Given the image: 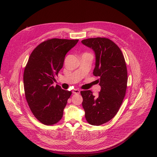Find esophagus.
<instances>
[{"label": "esophagus", "instance_id": "esophagus-1", "mask_svg": "<svg viewBox=\"0 0 157 157\" xmlns=\"http://www.w3.org/2000/svg\"><path fill=\"white\" fill-rule=\"evenodd\" d=\"M72 92H73V93H74V94H79V93H80V90H78V89H74V90H73Z\"/></svg>", "mask_w": 157, "mask_h": 157}]
</instances>
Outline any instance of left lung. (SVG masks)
I'll return each mask as SVG.
<instances>
[{
    "mask_svg": "<svg viewBox=\"0 0 157 157\" xmlns=\"http://www.w3.org/2000/svg\"><path fill=\"white\" fill-rule=\"evenodd\" d=\"M82 43L95 53V67L93 74L100 77L101 86L97 97L93 95L90 90L80 91L82 106L86 121L93 126H100L116 116L126 95V64L120 48L108 38H88Z\"/></svg>",
    "mask_w": 157,
    "mask_h": 157,
    "instance_id": "left-lung-1",
    "label": "left lung"
}]
</instances>
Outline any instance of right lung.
Here are the masks:
<instances>
[{"mask_svg":"<svg viewBox=\"0 0 157 157\" xmlns=\"http://www.w3.org/2000/svg\"><path fill=\"white\" fill-rule=\"evenodd\" d=\"M78 40L52 38L40 43L31 53L23 74L25 95L35 117L45 125L57 123L72 91L52 85L63 67L66 54Z\"/></svg>","mask_w":157,"mask_h":157,"instance_id":"1","label":"right lung"}]
</instances>
